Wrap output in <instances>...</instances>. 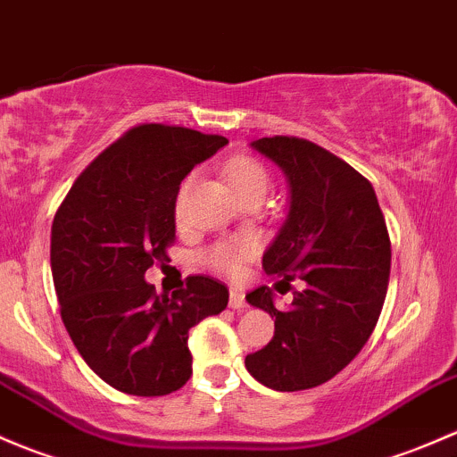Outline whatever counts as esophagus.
<instances>
[{
	"label": "esophagus",
	"instance_id": "esophagus-1",
	"mask_svg": "<svg viewBox=\"0 0 457 457\" xmlns=\"http://www.w3.org/2000/svg\"><path fill=\"white\" fill-rule=\"evenodd\" d=\"M228 305H230V308H233V310H244V308H246V297H244L242 290L230 288V293H228Z\"/></svg>",
	"mask_w": 457,
	"mask_h": 457
}]
</instances>
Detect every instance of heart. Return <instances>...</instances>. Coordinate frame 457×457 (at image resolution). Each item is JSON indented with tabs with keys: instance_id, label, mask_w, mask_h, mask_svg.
I'll list each match as a JSON object with an SVG mask.
<instances>
[{
	"instance_id": "b5f03b06",
	"label": "heart",
	"mask_w": 457,
	"mask_h": 457,
	"mask_svg": "<svg viewBox=\"0 0 457 457\" xmlns=\"http://www.w3.org/2000/svg\"><path fill=\"white\" fill-rule=\"evenodd\" d=\"M224 176H227L228 187L233 189V194L239 200H246L253 195H266L268 185H270V178L268 171L263 169L260 160L251 156H237L233 158L224 169ZM194 176H187L182 180L180 189L176 195V215L180 218L182 206H185L187 191H189ZM255 251V244L251 239H239V242H220L215 246H211L204 253V263L209 268H213L215 272H222V275H237L242 270V263L246 262V257L253 255Z\"/></svg>"
}]
</instances>
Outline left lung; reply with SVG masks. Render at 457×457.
Wrapping results in <instances>:
<instances>
[{
	"label": "left lung",
	"instance_id": "obj_1",
	"mask_svg": "<svg viewBox=\"0 0 457 457\" xmlns=\"http://www.w3.org/2000/svg\"><path fill=\"white\" fill-rule=\"evenodd\" d=\"M290 182V211L263 253V270L279 286L303 281L286 312L260 286L248 303L275 317V337L246 356L253 378L277 392L328 383L368 343L383 310L392 266L387 224L374 187L328 149L297 136L253 143Z\"/></svg>",
	"mask_w": 457,
	"mask_h": 457
}]
</instances>
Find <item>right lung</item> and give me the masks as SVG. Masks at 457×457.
I'll return each mask as SVG.
<instances>
[{
	"instance_id": "1",
	"label": "right lung",
	"mask_w": 457,
	"mask_h": 457,
	"mask_svg": "<svg viewBox=\"0 0 457 457\" xmlns=\"http://www.w3.org/2000/svg\"><path fill=\"white\" fill-rule=\"evenodd\" d=\"M228 140L143 123L103 149L56 209L50 263L61 319L83 361L119 392L167 396L194 374L189 330L228 303L204 275L158 295L145 270L176 242V195L187 173Z\"/></svg>"
}]
</instances>
